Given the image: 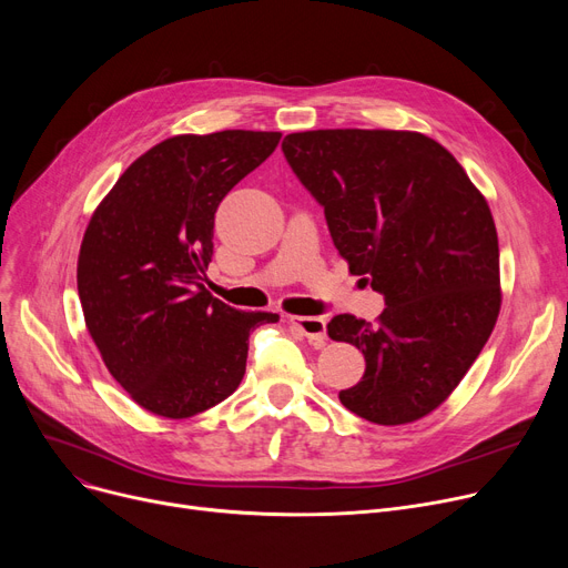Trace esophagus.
Wrapping results in <instances>:
<instances>
[{
  "label": "esophagus",
  "instance_id": "34e87169",
  "mask_svg": "<svg viewBox=\"0 0 568 568\" xmlns=\"http://www.w3.org/2000/svg\"><path fill=\"white\" fill-rule=\"evenodd\" d=\"M290 324L302 332L313 345H324L326 341V320L324 317H290Z\"/></svg>",
  "mask_w": 568,
  "mask_h": 568
}]
</instances>
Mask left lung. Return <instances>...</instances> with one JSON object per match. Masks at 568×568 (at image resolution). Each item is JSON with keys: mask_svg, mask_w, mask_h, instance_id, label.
<instances>
[{"mask_svg": "<svg viewBox=\"0 0 568 568\" xmlns=\"http://www.w3.org/2000/svg\"><path fill=\"white\" fill-rule=\"evenodd\" d=\"M324 209L334 246L384 296L377 324L336 315L334 341L364 352L341 403L379 426L422 419L465 377L499 313V246L488 202L422 133L306 131L283 140Z\"/></svg>", "mask_w": 568, "mask_h": 568, "instance_id": "1", "label": "left lung"}]
</instances>
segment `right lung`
<instances>
[{
  "mask_svg": "<svg viewBox=\"0 0 568 568\" xmlns=\"http://www.w3.org/2000/svg\"><path fill=\"white\" fill-rule=\"evenodd\" d=\"M278 140L266 131L168 138L116 179L87 225L78 257L87 329L149 412L186 419L225 400L246 373L251 332L278 322L204 287L221 200Z\"/></svg>",
  "mask_w": 568,
  "mask_h": 568,
  "instance_id": "obj_1",
  "label": "right lung"
}]
</instances>
